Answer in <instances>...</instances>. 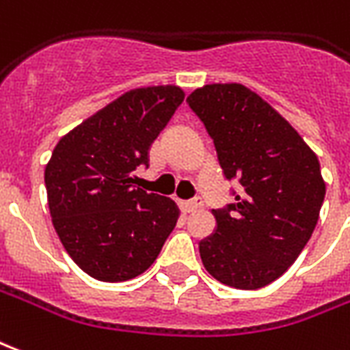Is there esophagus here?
<instances>
[{"label": "esophagus", "instance_id": "34e87169", "mask_svg": "<svg viewBox=\"0 0 350 350\" xmlns=\"http://www.w3.org/2000/svg\"><path fill=\"white\" fill-rule=\"evenodd\" d=\"M202 202L198 200V198H193V200H185L183 202V208H185V211L187 213H193V211H196V209L200 208Z\"/></svg>", "mask_w": 350, "mask_h": 350}]
</instances>
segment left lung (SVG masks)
I'll return each instance as SVG.
<instances>
[{
    "label": "left lung",
    "instance_id": "left-lung-1",
    "mask_svg": "<svg viewBox=\"0 0 350 350\" xmlns=\"http://www.w3.org/2000/svg\"><path fill=\"white\" fill-rule=\"evenodd\" d=\"M187 103L213 139L226 180L243 187L213 209L217 230L200 241L204 267L235 289L280 278L312 237L325 182L317 155L286 118L239 83L196 89Z\"/></svg>",
    "mask_w": 350,
    "mask_h": 350
}]
</instances>
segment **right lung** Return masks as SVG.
<instances>
[{
  "label": "right lung",
  "instance_id": "right-lung-1",
  "mask_svg": "<svg viewBox=\"0 0 350 350\" xmlns=\"http://www.w3.org/2000/svg\"><path fill=\"white\" fill-rule=\"evenodd\" d=\"M183 90L159 85L129 90L57 142L44 170L51 221L77 267L102 282L131 280L161 252L180 209L135 185L139 165Z\"/></svg>",
  "mask_w": 350,
  "mask_h": 350
}]
</instances>
